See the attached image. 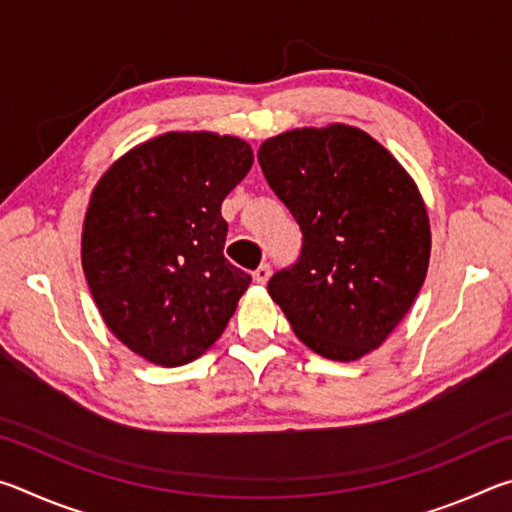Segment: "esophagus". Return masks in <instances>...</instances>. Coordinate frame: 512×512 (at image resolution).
<instances>
[{
	"label": "esophagus",
	"instance_id": "34e87169",
	"mask_svg": "<svg viewBox=\"0 0 512 512\" xmlns=\"http://www.w3.org/2000/svg\"><path fill=\"white\" fill-rule=\"evenodd\" d=\"M268 277H271V266H268V264H262V266H259L257 271L253 273V280H255L257 284H266Z\"/></svg>",
	"mask_w": 512,
	"mask_h": 512
}]
</instances>
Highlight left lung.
<instances>
[{"label":"left lung","mask_w":512,"mask_h":512,"mask_svg":"<svg viewBox=\"0 0 512 512\" xmlns=\"http://www.w3.org/2000/svg\"><path fill=\"white\" fill-rule=\"evenodd\" d=\"M257 160L302 230V255L268 280L309 350L357 361L377 350L418 298L431 228L418 185L395 155L348 124L268 137Z\"/></svg>","instance_id":"1"}]
</instances>
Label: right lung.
<instances>
[{"instance_id":"add662e5","label":"right lung","mask_w":512,"mask_h":512,"mask_svg":"<svg viewBox=\"0 0 512 512\" xmlns=\"http://www.w3.org/2000/svg\"><path fill=\"white\" fill-rule=\"evenodd\" d=\"M253 160L241 137L171 131L126 151L92 189L85 280L110 332L155 366L210 350L248 289L223 257L221 203Z\"/></svg>"}]
</instances>
